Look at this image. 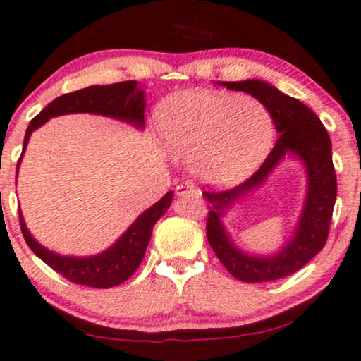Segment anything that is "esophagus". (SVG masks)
I'll return each instance as SVG.
<instances>
[{"label":"esophagus","instance_id":"obj_1","mask_svg":"<svg viewBox=\"0 0 361 361\" xmlns=\"http://www.w3.org/2000/svg\"><path fill=\"white\" fill-rule=\"evenodd\" d=\"M186 192H197V188L190 181L181 183V185L176 186V195H186Z\"/></svg>","mask_w":361,"mask_h":361}]
</instances>
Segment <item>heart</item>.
Returning <instances> with one entry per match:
<instances>
[{
  "label": "heart",
  "instance_id": "b5f03b06",
  "mask_svg": "<svg viewBox=\"0 0 361 361\" xmlns=\"http://www.w3.org/2000/svg\"><path fill=\"white\" fill-rule=\"evenodd\" d=\"M159 128L176 157L207 185L242 181L265 159L275 126L270 111L250 96L185 91L161 103Z\"/></svg>",
  "mask_w": 361,
  "mask_h": 361
}]
</instances>
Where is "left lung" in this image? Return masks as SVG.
<instances>
[{"instance_id":"obj_1","label":"left lung","mask_w":361,"mask_h":361,"mask_svg":"<svg viewBox=\"0 0 361 361\" xmlns=\"http://www.w3.org/2000/svg\"><path fill=\"white\" fill-rule=\"evenodd\" d=\"M227 90L245 91L270 111L278 132L276 144L260 169L238 186L226 191H204L211 202L207 212V242L226 270L245 283L275 281L293 275L312 260L326 245L335 197L337 176L332 164V144L321 119L301 101L260 80L224 81ZM291 151L308 170V200L295 237L273 257H252L238 250L226 237L220 217L231 202L264 180L282 157Z\"/></svg>"}]
</instances>
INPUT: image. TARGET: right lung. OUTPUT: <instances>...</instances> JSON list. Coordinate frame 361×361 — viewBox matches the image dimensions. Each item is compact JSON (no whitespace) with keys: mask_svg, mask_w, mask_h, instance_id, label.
Wrapping results in <instances>:
<instances>
[{"mask_svg":"<svg viewBox=\"0 0 361 361\" xmlns=\"http://www.w3.org/2000/svg\"><path fill=\"white\" fill-rule=\"evenodd\" d=\"M144 91L139 90L137 81L134 80L104 86H88V88L59 96L30 121L26 135H24V147L19 161L23 159L32 130L47 123L50 118H55V116L70 113L103 114L126 121V123L134 124L137 128H144ZM171 197H173V191H169L159 202H155L145 212H142L113 247L94 257H63L47 250L35 242L26 229L21 211H19V224H21L24 240H26L30 250L59 275L75 284H81V286L99 289L113 288L129 280L139 268L142 258L145 255L147 245H149L152 229L161 214H165V211L170 207Z\"/></svg>","mask_w":361,"mask_h":361,"instance_id":"1","label":"right lung"}]
</instances>
